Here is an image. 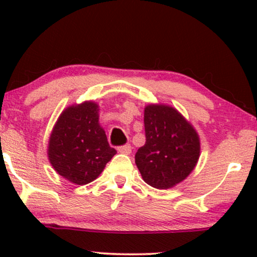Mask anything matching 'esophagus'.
Returning a JSON list of instances; mask_svg holds the SVG:
<instances>
[{"label":"esophagus","mask_w":257,"mask_h":257,"mask_svg":"<svg viewBox=\"0 0 257 257\" xmlns=\"http://www.w3.org/2000/svg\"><path fill=\"white\" fill-rule=\"evenodd\" d=\"M118 152H120L122 154H130L132 152V147L130 144H126V145H124V146L118 147Z\"/></svg>","instance_id":"obj_1"}]
</instances>
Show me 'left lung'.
Here are the masks:
<instances>
[{
    "mask_svg": "<svg viewBox=\"0 0 257 257\" xmlns=\"http://www.w3.org/2000/svg\"><path fill=\"white\" fill-rule=\"evenodd\" d=\"M146 143L136 153L144 181L168 189L184 181L200 158V138L191 122L171 105L149 104L144 110Z\"/></svg>",
    "mask_w": 257,
    "mask_h": 257,
    "instance_id": "1",
    "label": "left lung"
}]
</instances>
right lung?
Masks as SVG:
<instances>
[{
  "instance_id": "obj_1",
  "label": "right lung",
  "mask_w": 257,
  "mask_h": 257,
  "mask_svg": "<svg viewBox=\"0 0 257 257\" xmlns=\"http://www.w3.org/2000/svg\"><path fill=\"white\" fill-rule=\"evenodd\" d=\"M47 152L54 170L68 181L82 186L96 180L117 153L99 124V105L85 100L66 107L52 128Z\"/></svg>"
}]
</instances>
